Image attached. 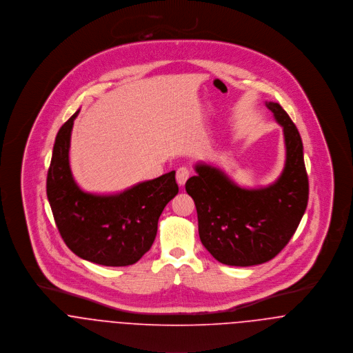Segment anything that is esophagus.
<instances>
[{
  "instance_id": "esophagus-1",
  "label": "esophagus",
  "mask_w": 353,
  "mask_h": 353,
  "mask_svg": "<svg viewBox=\"0 0 353 353\" xmlns=\"http://www.w3.org/2000/svg\"><path fill=\"white\" fill-rule=\"evenodd\" d=\"M190 174H191V172H190V169H188L187 166H181V168H179V169H177V172H176V180H177V184H179L180 187H181V185H184V184H185V181L188 180Z\"/></svg>"
}]
</instances>
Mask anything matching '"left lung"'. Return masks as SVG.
<instances>
[{
    "label": "left lung",
    "mask_w": 353,
    "mask_h": 353,
    "mask_svg": "<svg viewBox=\"0 0 353 353\" xmlns=\"http://www.w3.org/2000/svg\"><path fill=\"white\" fill-rule=\"evenodd\" d=\"M283 127L285 163L264 188L236 185L221 169L196 163L185 191L195 201L199 235L215 260L233 267L267 263L296 232L309 200V179L298 128L277 103H265Z\"/></svg>",
    "instance_id": "8db88e82"
}]
</instances>
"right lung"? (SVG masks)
I'll return each instance as SVG.
<instances>
[{
    "label": "right lung",
    "mask_w": 353,
    "mask_h": 353,
    "mask_svg": "<svg viewBox=\"0 0 353 353\" xmlns=\"http://www.w3.org/2000/svg\"><path fill=\"white\" fill-rule=\"evenodd\" d=\"M77 111L58 131L47 173V197L68 248L81 259L105 265L135 264L153 245L158 218L177 195L172 170L117 195L83 192L73 179L69 149Z\"/></svg>",
    "instance_id": "right-lung-1"
}]
</instances>
